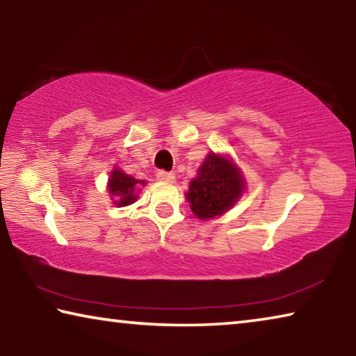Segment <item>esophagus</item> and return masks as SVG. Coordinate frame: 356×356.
Segmentation results:
<instances>
[{
	"mask_svg": "<svg viewBox=\"0 0 356 356\" xmlns=\"http://www.w3.org/2000/svg\"><path fill=\"white\" fill-rule=\"evenodd\" d=\"M156 179L160 180V182H168V184H172L176 177H174V174L171 172H166V171H159L156 172Z\"/></svg>",
	"mask_w": 356,
	"mask_h": 356,
	"instance_id": "1",
	"label": "esophagus"
}]
</instances>
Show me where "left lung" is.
Wrapping results in <instances>:
<instances>
[{
	"label": "left lung",
	"instance_id": "obj_1",
	"mask_svg": "<svg viewBox=\"0 0 356 356\" xmlns=\"http://www.w3.org/2000/svg\"><path fill=\"white\" fill-rule=\"evenodd\" d=\"M246 182L240 168L229 155L210 152L185 193L191 212L202 221L231 210L243 196Z\"/></svg>",
	"mask_w": 356,
	"mask_h": 356
}]
</instances>
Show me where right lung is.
<instances>
[{
    "label": "right lung",
    "mask_w": 356,
    "mask_h": 356,
    "mask_svg": "<svg viewBox=\"0 0 356 356\" xmlns=\"http://www.w3.org/2000/svg\"><path fill=\"white\" fill-rule=\"evenodd\" d=\"M146 184V180L131 177L120 170V168L114 166L110 172V179H108L106 190L110 193L114 206L125 207L138 200L140 188Z\"/></svg>",
    "instance_id": "obj_1"
}]
</instances>
